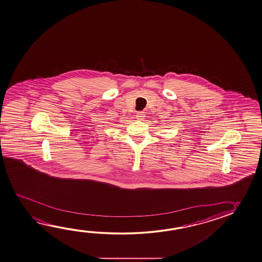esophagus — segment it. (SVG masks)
<instances>
[{"mask_svg":"<svg viewBox=\"0 0 262 262\" xmlns=\"http://www.w3.org/2000/svg\"><path fill=\"white\" fill-rule=\"evenodd\" d=\"M145 117V113L143 112H138L136 114V119L138 120H143Z\"/></svg>","mask_w":262,"mask_h":262,"instance_id":"34e87169","label":"esophagus"}]
</instances>
